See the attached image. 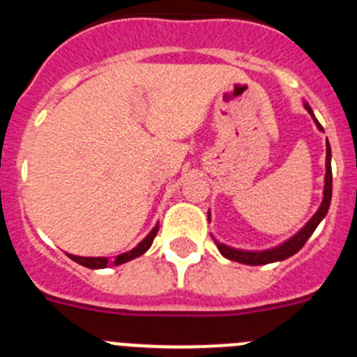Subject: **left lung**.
Segmentation results:
<instances>
[{"instance_id":"obj_1","label":"left lung","mask_w":357,"mask_h":357,"mask_svg":"<svg viewBox=\"0 0 357 357\" xmlns=\"http://www.w3.org/2000/svg\"><path fill=\"white\" fill-rule=\"evenodd\" d=\"M304 109L307 110L309 114H311V118H313L314 125L318 127V130L324 132V128H321V125L318 123V119L314 118L313 114V109L309 107L307 102H304ZM326 178H324V198H321V204L320 207H318L317 213L313 214V218L309 220L307 223H305L304 227H302L296 234H293L291 238L286 239L284 243H280V245H277V247L273 248H268V250H243V248H234V247H229V245H225V243H220L216 238L213 236L214 243H216L218 250H220V254L223 255V257H227V259L230 261H236V263H241V264H250V266H259V264H268V263H277V261H284L288 259V257H291L293 254H296V252L301 250L302 247L305 245V241H307L309 238H311V234L314 232V229H317L318 225H320V222L326 218L327 211H329V206H331V197H333V172H331V146H329V141H327L326 144ZM207 220H209L211 223V211L207 213Z\"/></svg>"}]
</instances>
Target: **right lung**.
<instances>
[{
	"instance_id": "obj_1",
	"label": "right lung",
	"mask_w": 357,
	"mask_h": 357,
	"mask_svg": "<svg viewBox=\"0 0 357 357\" xmlns=\"http://www.w3.org/2000/svg\"><path fill=\"white\" fill-rule=\"evenodd\" d=\"M157 230H159V223H155V227L148 232V236L143 239V241L137 243V247H134L128 252H123V254L116 255V257H80V255H73V254H68V257L75 261V263L82 264V266L91 268V270H100V268H107V266H118V264L128 263V261L143 255L144 252L151 247L153 238L157 236Z\"/></svg>"
}]
</instances>
